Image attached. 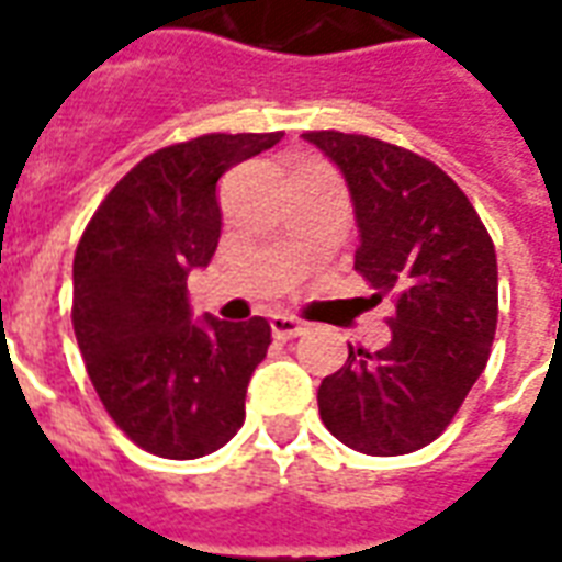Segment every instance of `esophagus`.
I'll return each instance as SVG.
<instances>
[{
    "mask_svg": "<svg viewBox=\"0 0 562 562\" xmlns=\"http://www.w3.org/2000/svg\"><path fill=\"white\" fill-rule=\"evenodd\" d=\"M269 326H272V335H276L278 340H290V337H299L305 331V326L299 323L296 316L290 314H276L269 319Z\"/></svg>",
    "mask_w": 562,
    "mask_h": 562,
    "instance_id": "obj_1",
    "label": "esophagus"
}]
</instances>
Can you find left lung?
Here are the masks:
<instances>
[{
	"label": "left lung",
	"instance_id": "1",
	"mask_svg": "<svg viewBox=\"0 0 562 562\" xmlns=\"http://www.w3.org/2000/svg\"><path fill=\"white\" fill-rule=\"evenodd\" d=\"M346 177L361 243L356 272L394 296L391 344H349L316 391L328 432L367 457H403L445 432L486 370L497 328V257L474 204L424 156L379 138L311 130Z\"/></svg>",
	"mask_w": 562,
	"mask_h": 562
}]
</instances>
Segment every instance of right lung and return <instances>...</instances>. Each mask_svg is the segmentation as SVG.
Masks as SVG:
<instances>
[{"instance_id":"1","label":"right lung","mask_w":562,"mask_h":562,"mask_svg":"<svg viewBox=\"0 0 562 562\" xmlns=\"http://www.w3.org/2000/svg\"><path fill=\"white\" fill-rule=\"evenodd\" d=\"M284 133H210L130 168L88 222L74 257V331L117 429L162 459L225 447L272 344L263 316L189 319L186 276L216 255L218 177Z\"/></svg>"}]
</instances>
